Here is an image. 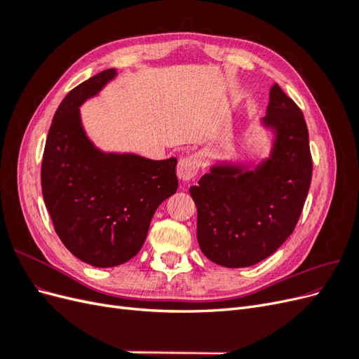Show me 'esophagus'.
Listing matches in <instances>:
<instances>
[{
	"label": "esophagus",
	"instance_id": "esophagus-1",
	"mask_svg": "<svg viewBox=\"0 0 359 359\" xmlns=\"http://www.w3.org/2000/svg\"><path fill=\"white\" fill-rule=\"evenodd\" d=\"M201 161L198 156H187L178 161L177 175L181 181H190L198 175Z\"/></svg>",
	"mask_w": 359,
	"mask_h": 359
}]
</instances>
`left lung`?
<instances>
[{
  "label": "left lung",
  "mask_w": 359,
  "mask_h": 359,
  "mask_svg": "<svg viewBox=\"0 0 359 359\" xmlns=\"http://www.w3.org/2000/svg\"><path fill=\"white\" fill-rule=\"evenodd\" d=\"M259 126L271 137L266 157L217 160L190 187L199 247L226 268L252 266L273 255L295 229L310 189L306 119L277 83Z\"/></svg>",
  "instance_id": "obj_1"
}]
</instances>
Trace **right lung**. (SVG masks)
<instances>
[{"label": "right lung", "mask_w": 359, "mask_h": 359, "mask_svg": "<svg viewBox=\"0 0 359 359\" xmlns=\"http://www.w3.org/2000/svg\"><path fill=\"white\" fill-rule=\"evenodd\" d=\"M118 76L107 69L72 90L53 115L41 163V191L69 252L82 262L118 266L142 248L163 201L178 189L177 158L151 160L97 147L81 106Z\"/></svg>", "instance_id": "1"}]
</instances>
